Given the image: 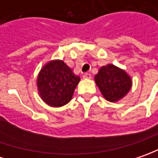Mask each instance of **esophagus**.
<instances>
[{
  "instance_id": "34e87169",
  "label": "esophagus",
  "mask_w": 158,
  "mask_h": 158,
  "mask_svg": "<svg viewBox=\"0 0 158 158\" xmlns=\"http://www.w3.org/2000/svg\"><path fill=\"white\" fill-rule=\"evenodd\" d=\"M83 78L85 79H89L92 78V76H91V74L88 73H85L83 74Z\"/></svg>"
}]
</instances>
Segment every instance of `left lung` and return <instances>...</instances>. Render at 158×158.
<instances>
[{
  "label": "left lung",
  "mask_w": 158,
  "mask_h": 158,
  "mask_svg": "<svg viewBox=\"0 0 158 158\" xmlns=\"http://www.w3.org/2000/svg\"><path fill=\"white\" fill-rule=\"evenodd\" d=\"M94 80L101 94L110 102L122 100L132 86V79L126 71L112 64L102 66Z\"/></svg>",
  "instance_id": "1"
}]
</instances>
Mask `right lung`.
Instances as JSON below:
<instances>
[{
    "instance_id": "obj_1",
    "label": "right lung",
    "mask_w": 158,
    "mask_h": 158,
    "mask_svg": "<svg viewBox=\"0 0 158 158\" xmlns=\"http://www.w3.org/2000/svg\"><path fill=\"white\" fill-rule=\"evenodd\" d=\"M80 81L79 76L63 60L46 63L39 72L36 85L39 96L49 106L59 107L72 100L74 90Z\"/></svg>"
}]
</instances>
